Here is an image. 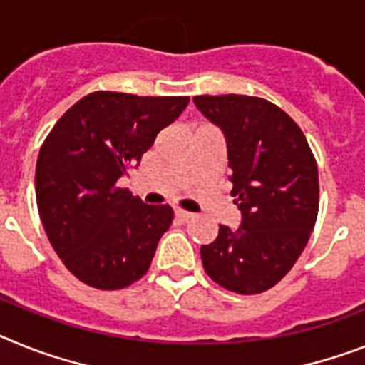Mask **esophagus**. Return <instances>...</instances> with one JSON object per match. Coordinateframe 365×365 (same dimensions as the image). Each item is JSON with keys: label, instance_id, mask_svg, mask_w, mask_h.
Wrapping results in <instances>:
<instances>
[{"label": "esophagus", "instance_id": "34e87169", "mask_svg": "<svg viewBox=\"0 0 365 365\" xmlns=\"http://www.w3.org/2000/svg\"><path fill=\"white\" fill-rule=\"evenodd\" d=\"M176 217L182 220H189L195 217V213H191V211H185V210H176Z\"/></svg>", "mask_w": 365, "mask_h": 365}]
</instances>
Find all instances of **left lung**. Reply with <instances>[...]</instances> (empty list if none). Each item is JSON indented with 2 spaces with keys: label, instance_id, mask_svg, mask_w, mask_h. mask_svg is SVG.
<instances>
[{
  "label": "left lung",
  "instance_id": "obj_1",
  "mask_svg": "<svg viewBox=\"0 0 365 365\" xmlns=\"http://www.w3.org/2000/svg\"><path fill=\"white\" fill-rule=\"evenodd\" d=\"M222 130L232 197L243 220L219 226L202 245L207 277L228 292L256 295L277 286L304 250L319 211V174L308 140L292 116L258 96H195Z\"/></svg>",
  "mask_w": 365,
  "mask_h": 365
}]
</instances>
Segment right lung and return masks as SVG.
Masks as SVG:
<instances>
[{
	"label": "right lung",
	"mask_w": 365,
	"mask_h": 365,
	"mask_svg": "<svg viewBox=\"0 0 365 365\" xmlns=\"http://www.w3.org/2000/svg\"><path fill=\"white\" fill-rule=\"evenodd\" d=\"M187 103L189 96L96 91L42 143L35 173L42 226L64 267L87 286L122 289L148 271L174 211L143 204L118 180Z\"/></svg>",
	"instance_id": "right-lung-1"
}]
</instances>
